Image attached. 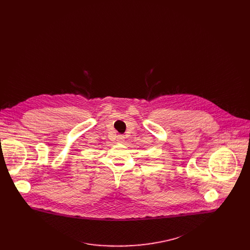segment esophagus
Masks as SVG:
<instances>
[{
  "label": "esophagus",
  "instance_id": "1",
  "mask_svg": "<svg viewBox=\"0 0 250 250\" xmlns=\"http://www.w3.org/2000/svg\"><path fill=\"white\" fill-rule=\"evenodd\" d=\"M117 141L120 142V143L124 142V141H125V136H123V135H119V136L117 137Z\"/></svg>",
  "mask_w": 250,
  "mask_h": 250
}]
</instances>
